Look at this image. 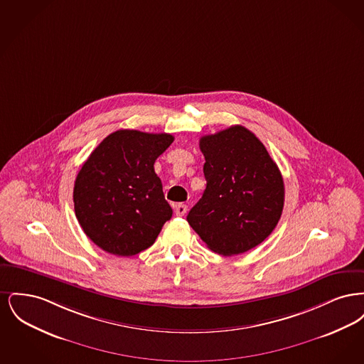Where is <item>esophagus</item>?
<instances>
[{"mask_svg":"<svg viewBox=\"0 0 364 364\" xmlns=\"http://www.w3.org/2000/svg\"><path fill=\"white\" fill-rule=\"evenodd\" d=\"M187 205H183V203H178V205H176L174 206V213H176V215H178V217H183L186 213H187Z\"/></svg>","mask_w":364,"mask_h":364,"instance_id":"1","label":"esophagus"}]
</instances>
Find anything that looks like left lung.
<instances>
[{"instance_id":"left-lung-1","label":"left lung","mask_w":364,"mask_h":364,"mask_svg":"<svg viewBox=\"0 0 364 364\" xmlns=\"http://www.w3.org/2000/svg\"><path fill=\"white\" fill-rule=\"evenodd\" d=\"M208 186L191 208V228L217 254L232 257L263 242L284 208V180L259 139L242 125L202 136Z\"/></svg>"}]
</instances>
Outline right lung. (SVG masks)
Returning a JSON list of instances; mask_svg holds the SVG:
<instances>
[{
    "instance_id": "obj_1",
    "label": "right lung",
    "mask_w": 364,
    "mask_h": 364,
    "mask_svg": "<svg viewBox=\"0 0 364 364\" xmlns=\"http://www.w3.org/2000/svg\"><path fill=\"white\" fill-rule=\"evenodd\" d=\"M173 140L169 134L120 129L83 164L75 180V214L87 237L106 252L136 255L171 220L154 162Z\"/></svg>"
}]
</instances>
